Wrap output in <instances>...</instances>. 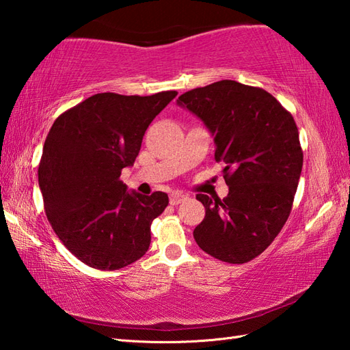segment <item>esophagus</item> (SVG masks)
<instances>
[{
  "label": "esophagus",
  "instance_id": "esophagus-1",
  "mask_svg": "<svg viewBox=\"0 0 350 350\" xmlns=\"http://www.w3.org/2000/svg\"><path fill=\"white\" fill-rule=\"evenodd\" d=\"M187 198H188V196L179 194V192H173V194H170V204L177 206V204H180L182 202H185Z\"/></svg>",
  "mask_w": 350,
  "mask_h": 350
}]
</instances>
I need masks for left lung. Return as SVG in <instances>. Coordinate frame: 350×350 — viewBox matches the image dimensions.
<instances>
[{
    "instance_id": "8db88e82",
    "label": "left lung",
    "mask_w": 350,
    "mask_h": 350,
    "mask_svg": "<svg viewBox=\"0 0 350 350\" xmlns=\"http://www.w3.org/2000/svg\"><path fill=\"white\" fill-rule=\"evenodd\" d=\"M177 103L212 132L228 185L222 200L197 194L206 217L194 239L221 262L247 263L269 247L292 211L304 161L296 123L271 93L232 79L189 90Z\"/></svg>"
}]
</instances>
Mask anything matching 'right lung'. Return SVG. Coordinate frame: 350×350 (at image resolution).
I'll use <instances>...</instances> for the list:
<instances>
[{
  "label": "right lung",
  "mask_w": 350,
  "mask_h": 350,
  "mask_svg": "<svg viewBox=\"0 0 350 350\" xmlns=\"http://www.w3.org/2000/svg\"><path fill=\"white\" fill-rule=\"evenodd\" d=\"M177 96L98 93L57 117L44 139L39 187L58 239L94 269L116 271L143 257L165 192H126L122 170L133 165L144 132Z\"/></svg>",
  "instance_id": "right-lung-1"
}]
</instances>
